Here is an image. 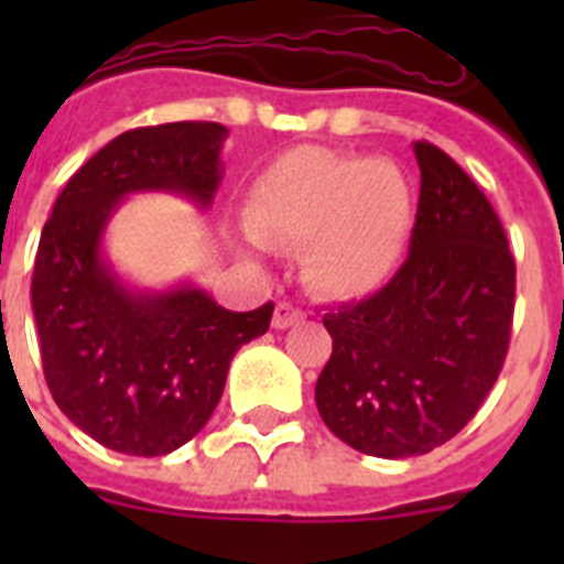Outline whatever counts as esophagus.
Masks as SVG:
<instances>
[{"mask_svg":"<svg viewBox=\"0 0 564 564\" xmlns=\"http://www.w3.org/2000/svg\"><path fill=\"white\" fill-rule=\"evenodd\" d=\"M299 322H302V311L296 305H291V302H279L276 313H273V327L276 330H288V327L299 325Z\"/></svg>","mask_w":564,"mask_h":564,"instance_id":"1","label":"esophagus"}]
</instances>
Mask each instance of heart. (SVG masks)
<instances>
[{
    "instance_id": "1",
    "label": "heart",
    "mask_w": 564,
    "mask_h": 564,
    "mask_svg": "<svg viewBox=\"0 0 564 564\" xmlns=\"http://www.w3.org/2000/svg\"><path fill=\"white\" fill-rule=\"evenodd\" d=\"M242 251L259 257L302 242V273L325 299L381 291L403 259L412 192L390 161L327 149H291L259 174L246 206Z\"/></svg>"
}]
</instances>
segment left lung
Returning a JSON list of instances; mask_svg holds the SVG:
<instances>
[{
    "mask_svg": "<svg viewBox=\"0 0 564 564\" xmlns=\"http://www.w3.org/2000/svg\"><path fill=\"white\" fill-rule=\"evenodd\" d=\"M410 257L370 299L325 313L333 356L316 381L327 430L372 457H415L466 426L502 370L514 257L486 194L417 141Z\"/></svg>",
    "mask_w": 564,
    "mask_h": 564,
    "instance_id": "8db88e82",
    "label": "left lung"
}]
</instances>
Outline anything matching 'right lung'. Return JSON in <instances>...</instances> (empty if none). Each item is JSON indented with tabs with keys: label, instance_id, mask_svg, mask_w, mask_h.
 Listing matches in <instances>:
<instances>
[{
	"label": "right lung",
	"instance_id": "add662e5",
	"mask_svg": "<svg viewBox=\"0 0 564 564\" xmlns=\"http://www.w3.org/2000/svg\"><path fill=\"white\" fill-rule=\"evenodd\" d=\"M223 123L129 129L67 181L39 239L33 318L58 410L121 455L181 449L212 417L234 352L271 325L273 302L220 307L192 279L138 288L109 259L107 228L132 194L208 212L223 183Z\"/></svg>",
	"mask_w": 564,
	"mask_h": 564
}]
</instances>
